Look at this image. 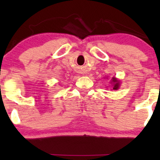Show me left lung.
<instances>
[{
    "label": "left lung",
    "mask_w": 160,
    "mask_h": 160,
    "mask_svg": "<svg viewBox=\"0 0 160 160\" xmlns=\"http://www.w3.org/2000/svg\"><path fill=\"white\" fill-rule=\"evenodd\" d=\"M111 82H112L113 83H114V86H113V90H118L119 88V82L116 79H114V77L112 78V80H111Z\"/></svg>",
    "instance_id": "left-lung-1"
}]
</instances>
